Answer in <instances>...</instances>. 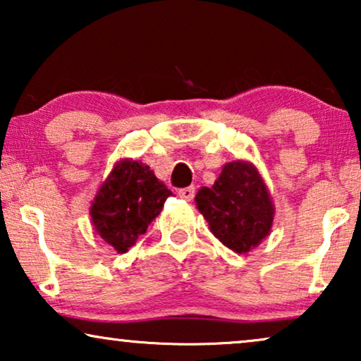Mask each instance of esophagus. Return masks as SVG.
I'll use <instances>...</instances> for the list:
<instances>
[{
  "label": "esophagus",
  "mask_w": 361,
  "mask_h": 361,
  "mask_svg": "<svg viewBox=\"0 0 361 361\" xmlns=\"http://www.w3.org/2000/svg\"><path fill=\"white\" fill-rule=\"evenodd\" d=\"M177 194H179L180 199L190 202L192 199H194V195H195V187L194 185L184 187V189H179V192H177Z\"/></svg>",
  "instance_id": "1"
}]
</instances>
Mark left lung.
Returning <instances> with one entry per match:
<instances>
[{
  "label": "left lung",
  "instance_id": "1",
  "mask_svg": "<svg viewBox=\"0 0 361 361\" xmlns=\"http://www.w3.org/2000/svg\"><path fill=\"white\" fill-rule=\"evenodd\" d=\"M195 204L212 233L240 255L258 246L273 226V200L258 169L246 161L225 164L214 185L197 192Z\"/></svg>",
  "mask_w": 361,
  "mask_h": 361
}]
</instances>
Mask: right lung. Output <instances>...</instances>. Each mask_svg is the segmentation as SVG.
Returning a JSON list of instances; mask_svg holds the SVG:
<instances>
[{
    "instance_id": "1",
    "label": "right lung",
    "mask_w": 361,
    "mask_h": 361,
    "mask_svg": "<svg viewBox=\"0 0 361 361\" xmlns=\"http://www.w3.org/2000/svg\"><path fill=\"white\" fill-rule=\"evenodd\" d=\"M172 192L142 162H116L92 202L93 228L118 253H126L161 214Z\"/></svg>"
}]
</instances>
